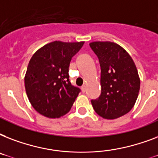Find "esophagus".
<instances>
[{
  "label": "esophagus",
  "instance_id": "esophagus-1",
  "mask_svg": "<svg viewBox=\"0 0 158 158\" xmlns=\"http://www.w3.org/2000/svg\"><path fill=\"white\" fill-rule=\"evenodd\" d=\"M81 89H82V92L84 93V92L86 91V86H85V85H83V86L81 87Z\"/></svg>",
  "mask_w": 158,
  "mask_h": 158
}]
</instances>
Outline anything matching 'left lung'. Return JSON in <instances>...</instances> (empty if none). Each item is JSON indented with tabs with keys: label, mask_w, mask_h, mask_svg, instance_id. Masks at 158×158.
Wrapping results in <instances>:
<instances>
[{
	"label": "left lung",
	"mask_w": 158,
	"mask_h": 158,
	"mask_svg": "<svg viewBox=\"0 0 158 158\" xmlns=\"http://www.w3.org/2000/svg\"><path fill=\"white\" fill-rule=\"evenodd\" d=\"M101 67V95L92 100L97 114L113 120L127 114L137 100L140 79L134 60L115 43L94 42L89 44Z\"/></svg>",
	"instance_id": "left-lung-1"
}]
</instances>
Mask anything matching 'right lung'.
<instances>
[{"label": "right lung", "instance_id": "1", "mask_svg": "<svg viewBox=\"0 0 158 158\" xmlns=\"http://www.w3.org/2000/svg\"><path fill=\"white\" fill-rule=\"evenodd\" d=\"M84 43L55 41L38 49L29 60L24 77L26 94L41 115L59 118L71 109L80 89L69 82V63Z\"/></svg>", "mask_w": 158, "mask_h": 158}]
</instances>
